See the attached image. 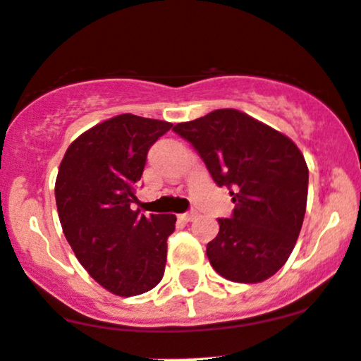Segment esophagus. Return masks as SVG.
I'll return each mask as SVG.
<instances>
[{
	"mask_svg": "<svg viewBox=\"0 0 361 361\" xmlns=\"http://www.w3.org/2000/svg\"><path fill=\"white\" fill-rule=\"evenodd\" d=\"M197 217V212L195 211H192V212H185V214H181L180 216V219L181 221H185V223H190V221H193Z\"/></svg>",
	"mask_w": 361,
	"mask_h": 361,
	"instance_id": "34e87169",
	"label": "esophagus"
}]
</instances>
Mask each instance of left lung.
<instances>
[{"label": "left lung", "instance_id": "obj_1", "mask_svg": "<svg viewBox=\"0 0 361 361\" xmlns=\"http://www.w3.org/2000/svg\"><path fill=\"white\" fill-rule=\"evenodd\" d=\"M173 130L193 145L235 204L207 243L214 271L235 283L274 276L303 224L308 195L303 154L291 138L236 109H216Z\"/></svg>", "mask_w": 361, "mask_h": 361}]
</instances>
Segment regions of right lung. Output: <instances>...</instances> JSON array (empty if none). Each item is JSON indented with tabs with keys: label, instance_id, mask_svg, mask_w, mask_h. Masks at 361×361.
I'll use <instances>...</instances> for the list:
<instances>
[{
	"label": "right lung",
	"instance_id": "1",
	"mask_svg": "<svg viewBox=\"0 0 361 361\" xmlns=\"http://www.w3.org/2000/svg\"><path fill=\"white\" fill-rule=\"evenodd\" d=\"M171 123L120 114L75 138L54 185L63 233L78 262L118 296L152 290L164 276L176 216L132 211L147 152Z\"/></svg>",
	"mask_w": 361,
	"mask_h": 361
}]
</instances>
